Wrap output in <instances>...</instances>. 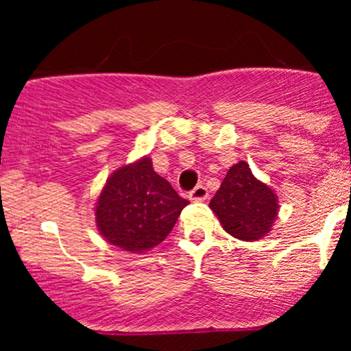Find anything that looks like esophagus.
<instances>
[{"label": "esophagus", "instance_id": "esophagus-1", "mask_svg": "<svg viewBox=\"0 0 351 351\" xmlns=\"http://www.w3.org/2000/svg\"><path fill=\"white\" fill-rule=\"evenodd\" d=\"M208 198V189L203 184H198L193 191H189V199L193 201H204Z\"/></svg>", "mask_w": 351, "mask_h": 351}]
</instances>
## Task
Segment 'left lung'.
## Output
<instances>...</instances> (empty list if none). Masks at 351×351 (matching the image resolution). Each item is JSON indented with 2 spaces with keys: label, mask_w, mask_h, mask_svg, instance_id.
Returning a JSON list of instances; mask_svg holds the SVG:
<instances>
[{
  "label": "left lung",
  "mask_w": 351,
  "mask_h": 351,
  "mask_svg": "<svg viewBox=\"0 0 351 351\" xmlns=\"http://www.w3.org/2000/svg\"><path fill=\"white\" fill-rule=\"evenodd\" d=\"M209 208L224 231L241 241H257L267 236L279 211L276 193L252 175L245 162L229 168Z\"/></svg>",
  "instance_id": "1"
}]
</instances>
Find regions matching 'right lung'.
I'll return each instance as SVG.
<instances>
[{
    "instance_id": "right-lung-1",
    "label": "right lung",
    "mask_w": 351,
    "mask_h": 351,
    "mask_svg": "<svg viewBox=\"0 0 351 351\" xmlns=\"http://www.w3.org/2000/svg\"><path fill=\"white\" fill-rule=\"evenodd\" d=\"M188 203L143 156L108 176L95 206V221L107 243L140 254L170 234Z\"/></svg>"
}]
</instances>
